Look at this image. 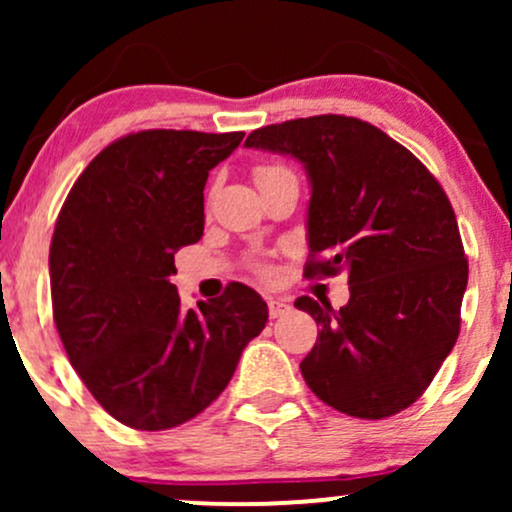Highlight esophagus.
I'll return each mask as SVG.
<instances>
[{"instance_id":"1","label":"esophagus","mask_w":512,"mask_h":512,"mask_svg":"<svg viewBox=\"0 0 512 512\" xmlns=\"http://www.w3.org/2000/svg\"><path fill=\"white\" fill-rule=\"evenodd\" d=\"M267 308H269V317H281L291 310V305L281 298H267Z\"/></svg>"}]
</instances>
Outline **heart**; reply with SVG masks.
Instances as JSON below:
<instances>
[{
	"instance_id": "b5f03b06",
	"label": "heart",
	"mask_w": 512,
	"mask_h": 512,
	"mask_svg": "<svg viewBox=\"0 0 512 512\" xmlns=\"http://www.w3.org/2000/svg\"><path fill=\"white\" fill-rule=\"evenodd\" d=\"M269 170H274V166H260L255 170V178H257V175H262V173H269ZM260 272H264V267H260Z\"/></svg>"
}]
</instances>
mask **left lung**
<instances>
[{
  "label": "left lung",
  "mask_w": 512,
  "mask_h": 512,
  "mask_svg": "<svg viewBox=\"0 0 512 512\" xmlns=\"http://www.w3.org/2000/svg\"><path fill=\"white\" fill-rule=\"evenodd\" d=\"M245 146L303 163L310 180L305 276H349L344 308L310 296L296 301L322 327L301 361L305 383L358 419L411 407L457 342L469 274L440 182L358 117H298L255 129Z\"/></svg>",
  "instance_id": "8db88e82"
}]
</instances>
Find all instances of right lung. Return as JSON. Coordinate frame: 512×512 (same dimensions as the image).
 Wrapping results in <instances>:
<instances>
[{
  "label": "right lung",
  "instance_id": "right-lung-1",
  "mask_svg": "<svg viewBox=\"0 0 512 512\" xmlns=\"http://www.w3.org/2000/svg\"><path fill=\"white\" fill-rule=\"evenodd\" d=\"M245 132L144 129L108 144L64 199L50 245L52 317L79 378L113 419L166 431L226 390L267 325L245 284L182 308L175 252L204 233V185Z\"/></svg>",
  "mask_w": 512,
  "mask_h": 512
}]
</instances>
